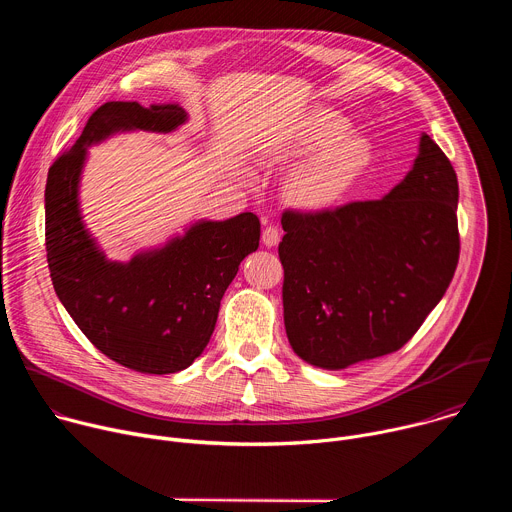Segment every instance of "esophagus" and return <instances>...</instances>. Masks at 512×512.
Returning a JSON list of instances; mask_svg holds the SVG:
<instances>
[{"label":"esophagus","mask_w":512,"mask_h":512,"mask_svg":"<svg viewBox=\"0 0 512 512\" xmlns=\"http://www.w3.org/2000/svg\"><path fill=\"white\" fill-rule=\"evenodd\" d=\"M279 239H281V233H279V229H277V227L269 225V227H265V229H263L261 241H263V245H265V247H275V245L279 243Z\"/></svg>","instance_id":"34e87169"}]
</instances>
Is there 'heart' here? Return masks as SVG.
<instances>
[{"mask_svg":"<svg viewBox=\"0 0 512 512\" xmlns=\"http://www.w3.org/2000/svg\"><path fill=\"white\" fill-rule=\"evenodd\" d=\"M350 123L332 109L312 111L291 135L289 156H312L285 184L287 198L310 210L338 202L373 162V143L362 133H348Z\"/></svg>","mask_w":512,"mask_h":512,"instance_id":"obj_1","label":"heart"}]
</instances>
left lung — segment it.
Returning <instances> with one entry per match:
<instances>
[{
    "label": "left lung",
    "instance_id": "8db88e82",
    "mask_svg": "<svg viewBox=\"0 0 512 512\" xmlns=\"http://www.w3.org/2000/svg\"><path fill=\"white\" fill-rule=\"evenodd\" d=\"M458 178L427 133L379 200L285 210L283 322L294 352L326 371L399 350L440 304L460 257Z\"/></svg>",
    "mask_w": 512,
    "mask_h": 512
}]
</instances>
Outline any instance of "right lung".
I'll list each match as a JSON object with an SVG mask.
<instances>
[{
	"label": "right lung",
	"mask_w": 512,
	"mask_h": 512,
	"mask_svg": "<svg viewBox=\"0 0 512 512\" xmlns=\"http://www.w3.org/2000/svg\"><path fill=\"white\" fill-rule=\"evenodd\" d=\"M186 119L178 105H101L50 166L44 192L46 257L58 300L105 356L148 375L184 371L202 354L227 287L259 247V218L241 212L229 221H198L164 247L119 263L85 227L79 184L91 145L119 131L170 133Z\"/></svg>",
	"instance_id": "obj_1"
}]
</instances>
